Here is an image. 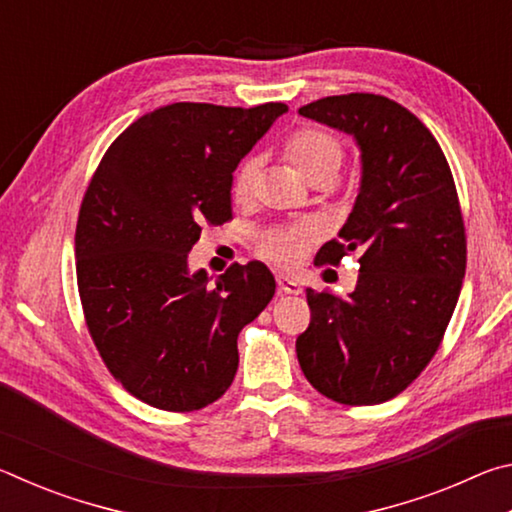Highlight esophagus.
<instances>
[{
	"label": "esophagus",
	"mask_w": 512,
	"mask_h": 512,
	"mask_svg": "<svg viewBox=\"0 0 512 512\" xmlns=\"http://www.w3.org/2000/svg\"><path fill=\"white\" fill-rule=\"evenodd\" d=\"M277 287H280L282 293H289V296H298V293H302V287L298 280H293V277L289 275H277Z\"/></svg>",
	"instance_id": "1"
}]
</instances>
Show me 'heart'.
Returning <instances> with one entry per match:
<instances>
[{
	"label": "heart",
	"instance_id": "1",
	"mask_svg": "<svg viewBox=\"0 0 512 512\" xmlns=\"http://www.w3.org/2000/svg\"><path fill=\"white\" fill-rule=\"evenodd\" d=\"M284 158L296 167L309 183L316 180H334L343 162V146L332 133L323 128H298L284 140ZM257 160L246 158L239 164L235 176H232V196L235 201L246 203L255 192L257 183ZM311 230L307 225H280V228H268L257 239V253L271 259L280 266L298 264L311 246Z\"/></svg>",
	"mask_w": 512,
	"mask_h": 512
}]
</instances>
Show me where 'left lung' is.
Listing matches in <instances>:
<instances>
[{
	"mask_svg": "<svg viewBox=\"0 0 512 512\" xmlns=\"http://www.w3.org/2000/svg\"><path fill=\"white\" fill-rule=\"evenodd\" d=\"M298 112L361 149L357 203L316 255L336 266L357 250V287L345 298L307 289L298 361L329 400L381 404L429 366L461 296L467 241L454 176L429 128L381 94L325 97Z\"/></svg>",
	"mask_w": 512,
	"mask_h": 512,
	"instance_id": "left-lung-1",
	"label": "left lung"
}]
</instances>
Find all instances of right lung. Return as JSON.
<instances>
[{
	"label": "right lung",
	"instance_id": "obj_1",
	"mask_svg": "<svg viewBox=\"0 0 512 512\" xmlns=\"http://www.w3.org/2000/svg\"><path fill=\"white\" fill-rule=\"evenodd\" d=\"M289 108L171 103L108 146L76 223V282L90 336L128 393L162 411H198L228 391L237 336L275 280L262 262L210 284L189 273L205 223L232 219V171Z\"/></svg>",
	"mask_w": 512,
	"mask_h": 512
}]
</instances>
